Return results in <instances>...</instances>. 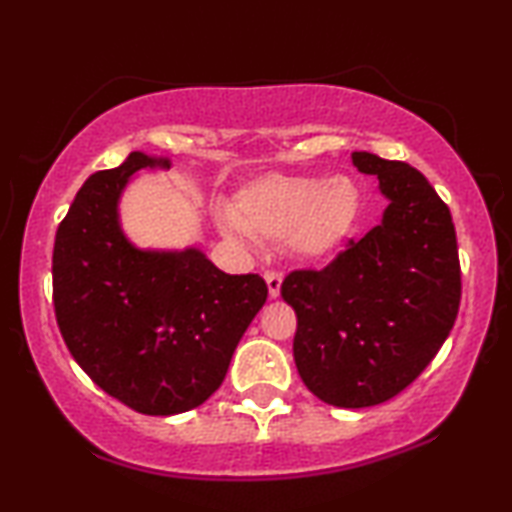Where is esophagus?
I'll return each instance as SVG.
<instances>
[{
  "mask_svg": "<svg viewBox=\"0 0 512 512\" xmlns=\"http://www.w3.org/2000/svg\"><path fill=\"white\" fill-rule=\"evenodd\" d=\"M265 282H268L270 298H277L279 296V289H282V272L268 270V272H265Z\"/></svg>",
  "mask_w": 512,
  "mask_h": 512,
  "instance_id": "obj_1",
  "label": "esophagus"
}]
</instances>
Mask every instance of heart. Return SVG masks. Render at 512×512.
I'll use <instances>...</instances> for the list:
<instances>
[{
  "label": "heart",
  "mask_w": 512,
  "mask_h": 512,
  "mask_svg": "<svg viewBox=\"0 0 512 512\" xmlns=\"http://www.w3.org/2000/svg\"><path fill=\"white\" fill-rule=\"evenodd\" d=\"M361 214L359 186L347 177L268 174L237 193L223 226L237 240H286L305 261H317L352 235Z\"/></svg>",
  "instance_id": "1"
}]
</instances>
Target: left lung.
Returning <instances> with one entry per match:
<instances>
[{
  "instance_id": "1",
  "label": "left lung",
  "mask_w": 512,
  "mask_h": 512,
  "mask_svg": "<svg viewBox=\"0 0 512 512\" xmlns=\"http://www.w3.org/2000/svg\"><path fill=\"white\" fill-rule=\"evenodd\" d=\"M389 198L380 226L349 240L326 268L293 270L300 380L335 408H370L410 387L450 335L461 300L452 214L422 172L354 151Z\"/></svg>"
}]
</instances>
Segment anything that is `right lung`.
<instances>
[{
	"label": "right lung",
	"instance_id": "obj_1",
	"mask_svg": "<svg viewBox=\"0 0 512 512\" xmlns=\"http://www.w3.org/2000/svg\"><path fill=\"white\" fill-rule=\"evenodd\" d=\"M170 160L132 151L90 174L60 221L53 307L62 340L90 380L142 415H179L221 387L237 342L268 298L263 277L226 275L198 249L139 251L116 221L137 170Z\"/></svg>",
	"mask_w": 512,
	"mask_h": 512
}]
</instances>
